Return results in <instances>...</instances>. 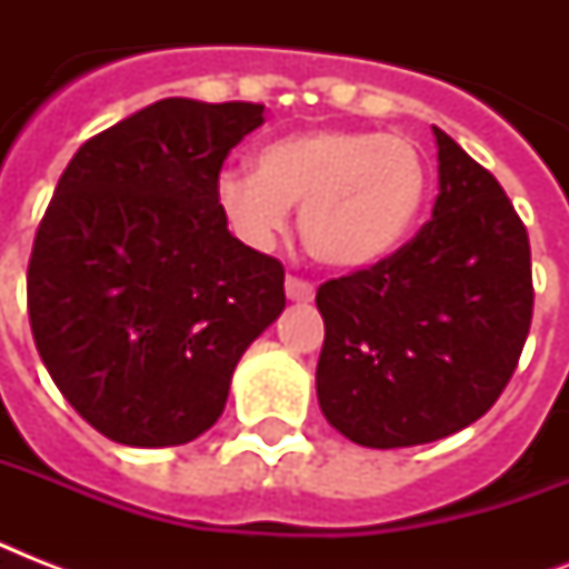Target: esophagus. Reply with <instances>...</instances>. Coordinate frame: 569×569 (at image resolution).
Wrapping results in <instances>:
<instances>
[{"mask_svg":"<svg viewBox=\"0 0 569 569\" xmlns=\"http://www.w3.org/2000/svg\"><path fill=\"white\" fill-rule=\"evenodd\" d=\"M286 298L289 301H298V303H307L316 298V286L310 280H303V277H286Z\"/></svg>","mask_w":569,"mask_h":569,"instance_id":"34e87169","label":"esophagus"}]
</instances>
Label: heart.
Masks as SVG:
<instances>
[{
	"mask_svg": "<svg viewBox=\"0 0 569 569\" xmlns=\"http://www.w3.org/2000/svg\"><path fill=\"white\" fill-rule=\"evenodd\" d=\"M428 194V162L405 136L372 129H307L259 147L253 177L223 173L218 206L232 232L268 248L301 206L303 248L321 266H375L401 244Z\"/></svg>",
	"mask_w": 569,
	"mask_h": 569,
	"instance_id": "obj_1",
	"label": "heart"
}]
</instances>
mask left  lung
<instances>
[{
    "mask_svg": "<svg viewBox=\"0 0 569 569\" xmlns=\"http://www.w3.org/2000/svg\"><path fill=\"white\" fill-rule=\"evenodd\" d=\"M431 221L380 262L319 286L321 413L369 449L419 446L496 405L520 363L535 286L526 223L487 168L433 127Z\"/></svg>",
    "mask_w": 569,
    "mask_h": 569,
    "instance_id": "left-lung-1",
    "label": "left lung"
}]
</instances>
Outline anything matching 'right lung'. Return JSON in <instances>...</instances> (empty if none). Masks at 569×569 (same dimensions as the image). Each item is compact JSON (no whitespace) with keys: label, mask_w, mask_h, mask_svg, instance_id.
I'll return each instance as SVG.
<instances>
[{"label":"right lung","mask_w":569,"mask_h":569,"mask_svg":"<svg viewBox=\"0 0 569 569\" xmlns=\"http://www.w3.org/2000/svg\"><path fill=\"white\" fill-rule=\"evenodd\" d=\"M259 102L168 97L88 138L34 232L26 295L61 396L109 440L182 446L212 428L244 348L283 312L280 259L218 206Z\"/></svg>","instance_id":"right-lung-1"}]
</instances>
